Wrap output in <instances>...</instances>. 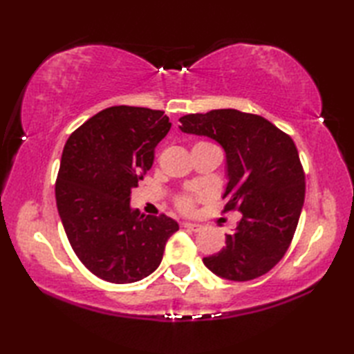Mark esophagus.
I'll return each instance as SVG.
<instances>
[{"mask_svg": "<svg viewBox=\"0 0 354 354\" xmlns=\"http://www.w3.org/2000/svg\"><path fill=\"white\" fill-rule=\"evenodd\" d=\"M183 227H184L185 230L193 231V232H198V231H201V230H202V225H199V223H193V222H184V223H183Z\"/></svg>", "mask_w": 354, "mask_h": 354, "instance_id": "34e87169", "label": "esophagus"}]
</instances>
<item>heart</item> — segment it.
Listing matches in <instances>:
<instances>
[{
  "mask_svg": "<svg viewBox=\"0 0 354 354\" xmlns=\"http://www.w3.org/2000/svg\"><path fill=\"white\" fill-rule=\"evenodd\" d=\"M199 145H201V142H199ZM192 205H193V201L189 196H181V198L178 199V207L181 208V209H184V212H189V209L192 208Z\"/></svg>",
  "mask_w": 354,
  "mask_h": 354,
  "instance_id": "b5f03b06",
  "label": "heart"
}]
</instances>
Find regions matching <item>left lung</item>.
<instances>
[{
    "mask_svg": "<svg viewBox=\"0 0 354 354\" xmlns=\"http://www.w3.org/2000/svg\"><path fill=\"white\" fill-rule=\"evenodd\" d=\"M179 129L219 142L227 156L225 212L242 219L204 265L217 277L248 281L269 272L288 251L304 204V171L295 142L266 118L214 109L179 118Z\"/></svg>",
    "mask_w": 354,
    "mask_h": 354,
    "instance_id": "left-lung-1",
    "label": "left lung"
}]
</instances>
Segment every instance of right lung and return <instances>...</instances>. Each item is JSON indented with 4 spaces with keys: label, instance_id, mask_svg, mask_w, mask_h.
<instances>
[{
    "label": "right lung",
    "instance_id": "obj_1",
    "mask_svg": "<svg viewBox=\"0 0 354 354\" xmlns=\"http://www.w3.org/2000/svg\"><path fill=\"white\" fill-rule=\"evenodd\" d=\"M170 126L162 111L112 106L74 131L64 147L57 212L79 260L104 281L133 283L152 274L179 230L171 217L131 207V192L152 167Z\"/></svg>",
    "mask_w": 354,
    "mask_h": 354
}]
</instances>
